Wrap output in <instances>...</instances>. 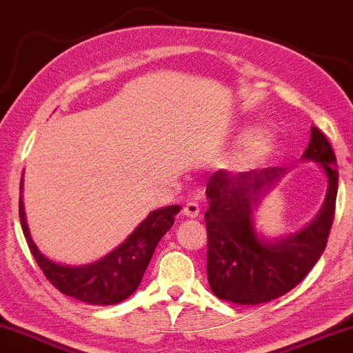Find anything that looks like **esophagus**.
Here are the masks:
<instances>
[{
	"mask_svg": "<svg viewBox=\"0 0 353 353\" xmlns=\"http://www.w3.org/2000/svg\"><path fill=\"white\" fill-rule=\"evenodd\" d=\"M182 213H184V216H187V218H190V219L199 218L200 206H199V203H196V201H189V203L184 206V210H182Z\"/></svg>",
	"mask_w": 353,
	"mask_h": 353,
	"instance_id": "obj_1",
	"label": "esophagus"
}]
</instances>
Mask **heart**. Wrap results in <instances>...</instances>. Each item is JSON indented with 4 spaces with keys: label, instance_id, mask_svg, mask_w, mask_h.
Segmentation results:
<instances>
[{
    "label": "heart",
    "instance_id": "1",
    "mask_svg": "<svg viewBox=\"0 0 353 353\" xmlns=\"http://www.w3.org/2000/svg\"><path fill=\"white\" fill-rule=\"evenodd\" d=\"M274 147V137L268 129H258L243 142L242 152L239 154V163L243 166H255L270 157Z\"/></svg>",
    "mask_w": 353,
    "mask_h": 353
}]
</instances>
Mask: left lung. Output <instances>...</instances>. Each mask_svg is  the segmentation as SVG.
<instances>
[{
    "label": "left lung",
    "instance_id": "8db88e82",
    "mask_svg": "<svg viewBox=\"0 0 353 353\" xmlns=\"http://www.w3.org/2000/svg\"><path fill=\"white\" fill-rule=\"evenodd\" d=\"M302 159L318 163L326 174V199L302 231L276 239L256 232L253 211L288 168L239 174L219 169L210 177L206 185L210 208L205 213L206 271L210 288L218 299L237 305H260L283 297L302 283L323 255L334 219L339 172L331 143L319 129L312 128Z\"/></svg>",
    "mask_w": 353,
    "mask_h": 353
}]
</instances>
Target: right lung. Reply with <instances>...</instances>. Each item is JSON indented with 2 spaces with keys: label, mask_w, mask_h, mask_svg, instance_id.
I'll use <instances>...</instances> for the list:
<instances>
[{
  "label": "right lung",
  "mask_w": 353,
  "mask_h": 353,
  "mask_svg": "<svg viewBox=\"0 0 353 353\" xmlns=\"http://www.w3.org/2000/svg\"><path fill=\"white\" fill-rule=\"evenodd\" d=\"M179 211V205L154 210L119 247L101 260L93 261L90 265L68 266L50 260L39 250V247L32 241L27 225L22 194L19 199V218H21L23 236L46 279L59 292L90 305L119 303L137 290L154 248L164 234L172 228L174 216Z\"/></svg>",
  "instance_id": "right-lung-1"
}]
</instances>
